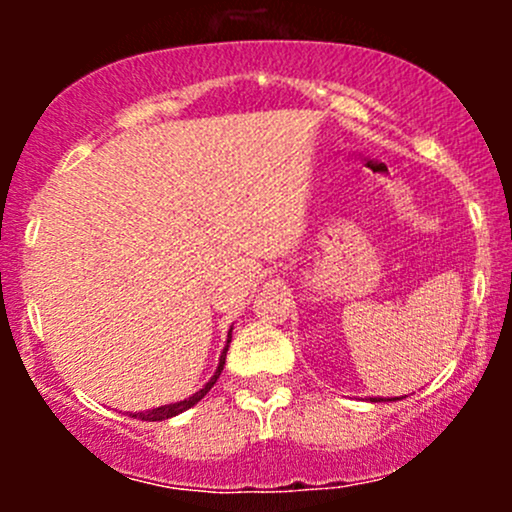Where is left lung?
I'll list each match as a JSON object with an SVG mask.
<instances>
[{"label":"left lung","instance_id":"obj_1","mask_svg":"<svg viewBox=\"0 0 512 512\" xmlns=\"http://www.w3.org/2000/svg\"><path fill=\"white\" fill-rule=\"evenodd\" d=\"M395 399H397V397H395ZM375 402H380V399H375Z\"/></svg>","mask_w":512,"mask_h":512}]
</instances>
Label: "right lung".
Returning <instances> with one entry per match:
<instances>
[{"label":"right lung","instance_id":"add662e5","mask_svg":"<svg viewBox=\"0 0 512 512\" xmlns=\"http://www.w3.org/2000/svg\"><path fill=\"white\" fill-rule=\"evenodd\" d=\"M228 342H231V332H228ZM226 351H228V344H226V349H223V354L219 358V368H216L214 378H211L209 383L202 387V390L195 392V395L182 399V402L166 404V407H158V409H151V411H139V414H129V416H134V419H142V421H163V419H170V416H175V414H182V411H187L190 407H195L199 399L207 395L211 387H214L216 380H219V375H221V370H223V363H226Z\"/></svg>","mask_w":512,"mask_h":512}]
</instances>
